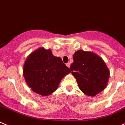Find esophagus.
Returning a JSON list of instances; mask_svg holds the SVG:
<instances>
[{
    "instance_id": "34e87169",
    "label": "esophagus",
    "mask_w": 125,
    "mask_h": 125,
    "mask_svg": "<svg viewBox=\"0 0 125 125\" xmlns=\"http://www.w3.org/2000/svg\"><path fill=\"white\" fill-rule=\"evenodd\" d=\"M66 66H67L68 67H70V66H71V63H70V62H67V63H66Z\"/></svg>"
}]
</instances>
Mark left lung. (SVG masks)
I'll use <instances>...</instances> for the list:
<instances>
[{
	"instance_id": "obj_1",
	"label": "left lung",
	"mask_w": 125,
	"mask_h": 125,
	"mask_svg": "<svg viewBox=\"0 0 125 125\" xmlns=\"http://www.w3.org/2000/svg\"><path fill=\"white\" fill-rule=\"evenodd\" d=\"M73 59L70 69L84 94L94 96L105 88L110 72L101 57L93 52L78 50Z\"/></svg>"
}]
</instances>
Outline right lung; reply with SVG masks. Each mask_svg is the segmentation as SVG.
<instances>
[{
  "label": "right lung",
  "mask_w": 125,
  "mask_h": 125,
  "mask_svg": "<svg viewBox=\"0 0 125 125\" xmlns=\"http://www.w3.org/2000/svg\"><path fill=\"white\" fill-rule=\"evenodd\" d=\"M71 70L50 49L40 48L31 53L23 67V76L29 88L42 96H48L58 88L61 80Z\"/></svg>",
  "instance_id": "1"
}]
</instances>
